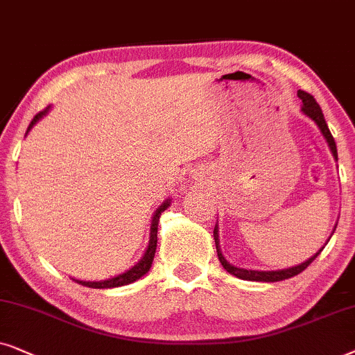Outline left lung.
I'll return each mask as SVG.
<instances>
[{
    "label": "left lung",
    "instance_id": "1",
    "mask_svg": "<svg viewBox=\"0 0 355 355\" xmlns=\"http://www.w3.org/2000/svg\"><path fill=\"white\" fill-rule=\"evenodd\" d=\"M297 96H299V98L302 101V112L305 113L306 116L311 118L316 123V126H318L321 133H323L326 143H328L329 149H331V153L334 155V159L338 160V149H336V143H334V138L331 135V131H329L328 125H326L324 121V116H323V112H321V108L318 103H316V101L313 98V96H310L309 92L305 91H299L297 92ZM219 230H217V224L214 227V242H216V250H217V257H219V261L222 266H224V269L229 274H234L235 277H239V279H243V281H258V282H277V281H284V279H289V277H294L297 276V274H300L304 269L309 266V264H311V261L318 257V254L321 253L316 252L313 257L306 259V261L300 263L299 266H292V268H287V269H277V271H254V269H243V268H237L234 266V264H230L227 259L224 258V254H222L220 252V247H219ZM334 234V232H333ZM329 242V240H328ZM324 248V247H323Z\"/></svg>",
    "mask_w": 355,
    "mask_h": 355
}]
</instances>
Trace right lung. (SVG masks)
I'll return each mask as SVG.
<instances>
[{
  "label": "right lung",
  "instance_id": "1",
  "mask_svg": "<svg viewBox=\"0 0 355 355\" xmlns=\"http://www.w3.org/2000/svg\"><path fill=\"white\" fill-rule=\"evenodd\" d=\"M50 110V107H46L45 110H42L37 113L34 116V120L31 121L29 128H27V133L32 130V126L35 125L37 121L40 120L42 116L45 115L46 112ZM26 133V135H27ZM170 206V200H167L162 205L159 206V209L154 212V217H153V222H150V237H149V245L148 248H146V253L143 254V258L139 259L138 263L135 264L133 268L128 269L126 272L123 274H118L115 277H110V279L107 281H97V282H91V281H79V279H73L78 282V284L81 286H86V287H92V289H112V287H120V286H126V284H131V282L138 281L139 277H143L146 272L150 269V264H153V259H154V254H155V248H157V225H159V219H160V214L167 209Z\"/></svg>",
  "mask_w": 355,
  "mask_h": 355
}]
</instances>
